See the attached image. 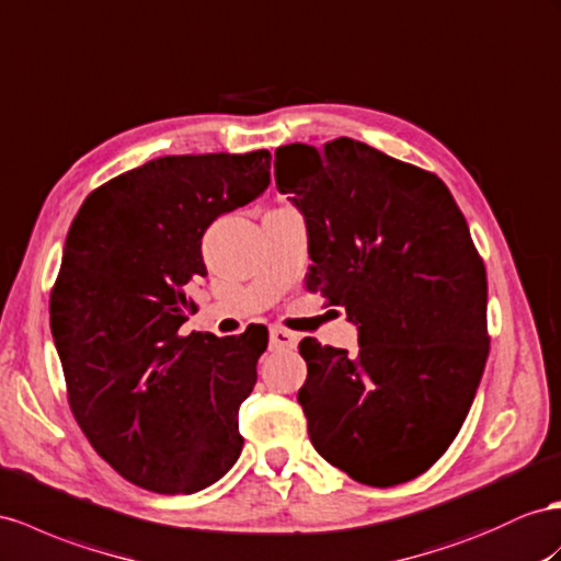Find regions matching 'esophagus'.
Wrapping results in <instances>:
<instances>
[{
  "label": "esophagus",
  "mask_w": 561,
  "mask_h": 561,
  "mask_svg": "<svg viewBox=\"0 0 561 561\" xmlns=\"http://www.w3.org/2000/svg\"><path fill=\"white\" fill-rule=\"evenodd\" d=\"M298 343V336L289 329H282V327H272L270 329V346L272 348H294Z\"/></svg>",
  "instance_id": "34e87169"
}]
</instances>
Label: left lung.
Returning a JSON list of instances; mask_svg holds the SVG:
<instances>
[{
    "instance_id": "left-lung-1",
    "label": "left lung",
    "mask_w": 561,
    "mask_h": 561,
    "mask_svg": "<svg viewBox=\"0 0 561 561\" xmlns=\"http://www.w3.org/2000/svg\"><path fill=\"white\" fill-rule=\"evenodd\" d=\"M275 180L306 220V286L357 327L355 353L298 343L310 440L355 481L405 483L448 450L488 357L465 215L436 175L348 137L279 147Z\"/></svg>"
}]
</instances>
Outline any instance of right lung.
Returning a JSON list of instances; mask_svg holds the SVG:
<instances>
[{"label": "right lung", "mask_w": 561, "mask_h": 561, "mask_svg": "<svg viewBox=\"0 0 561 561\" xmlns=\"http://www.w3.org/2000/svg\"><path fill=\"white\" fill-rule=\"evenodd\" d=\"M270 151L163 156L108 180L68 229L49 300L56 353L94 450L123 479L190 495L234 467L267 329L180 336L206 277L201 237L270 184Z\"/></svg>", "instance_id": "add662e5"}]
</instances>
